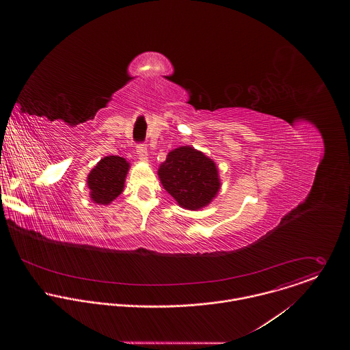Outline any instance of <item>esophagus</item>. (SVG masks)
<instances>
[{"instance_id":"esophagus-1","label":"esophagus","mask_w":350,"mask_h":350,"mask_svg":"<svg viewBox=\"0 0 350 350\" xmlns=\"http://www.w3.org/2000/svg\"><path fill=\"white\" fill-rule=\"evenodd\" d=\"M136 152H137V156H139L140 160L148 161V150H147V146L146 144H137Z\"/></svg>"}]
</instances>
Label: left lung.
<instances>
[{
    "label": "left lung",
    "mask_w": 350,
    "mask_h": 350,
    "mask_svg": "<svg viewBox=\"0 0 350 350\" xmlns=\"http://www.w3.org/2000/svg\"><path fill=\"white\" fill-rule=\"evenodd\" d=\"M157 175L164 190L187 210L207 206L221 187L215 163L189 146L168 152Z\"/></svg>",
    "instance_id": "left-lung-1"
}]
</instances>
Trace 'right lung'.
Masks as SVG:
<instances>
[{"mask_svg":"<svg viewBox=\"0 0 350 350\" xmlns=\"http://www.w3.org/2000/svg\"><path fill=\"white\" fill-rule=\"evenodd\" d=\"M129 167V163L121 156L100 159L88 176L92 200L98 204H109L116 200L124 191Z\"/></svg>","mask_w":350,"mask_h":350,"instance_id":"obj_1","label":"right lung"}]
</instances>
